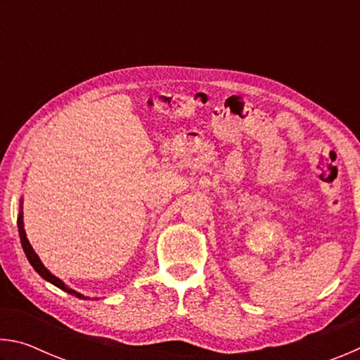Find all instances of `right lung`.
Wrapping results in <instances>:
<instances>
[{
    "instance_id": "right-lung-1",
    "label": "right lung",
    "mask_w": 360,
    "mask_h": 360,
    "mask_svg": "<svg viewBox=\"0 0 360 360\" xmlns=\"http://www.w3.org/2000/svg\"><path fill=\"white\" fill-rule=\"evenodd\" d=\"M22 203H23V198H20V205H19V216H17V227H19V235H20V243H22L23 252H25V255H27V259H28L30 264H32V266L34 268L36 273H38V275H39L42 279H46L47 283H51V284H53V285H57L58 289H62V290H65V292H68L70 295H75V297H77V298H82V300H89L90 297L84 295V294H81V292H77V290H75V289H71L70 285H66V284L62 281V279L57 278L56 275H52V273L49 271L47 268L44 266V264H42L41 259H39V255L34 252L33 246L30 245V241H28V238H27V233H25V225H23V211H22Z\"/></svg>"
}]
</instances>
